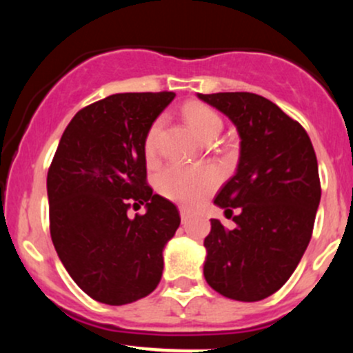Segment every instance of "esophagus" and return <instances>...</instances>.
<instances>
[{"instance_id": "esophagus-1", "label": "esophagus", "mask_w": 353, "mask_h": 353, "mask_svg": "<svg viewBox=\"0 0 353 353\" xmlns=\"http://www.w3.org/2000/svg\"><path fill=\"white\" fill-rule=\"evenodd\" d=\"M181 221L182 224H188L189 222V212L184 208H181Z\"/></svg>"}]
</instances>
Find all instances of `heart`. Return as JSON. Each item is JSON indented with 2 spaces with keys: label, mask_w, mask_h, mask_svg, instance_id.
Returning a JSON list of instances; mask_svg holds the SVG:
<instances>
[{
  "label": "heart",
  "mask_w": 353,
  "mask_h": 353,
  "mask_svg": "<svg viewBox=\"0 0 353 353\" xmlns=\"http://www.w3.org/2000/svg\"><path fill=\"white\" fill-rule=\"evenodd\" d=\"M184 119L194 129L197 136L204 141H212L222 129L221 116L212 108L202 103H189L182 109ZM164 119L156 117L148 128L143 141V152L148 163L156 161L159 151V137L163 131ZM219 174L216 169L185 168L181 164H171L163 169L157 176V189L164 197L182 205L194 208L217 188Z\"/></svg>",
  "instance_id": "1"
}]
</instances>
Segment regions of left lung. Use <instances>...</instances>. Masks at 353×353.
<instances>
[{
  "label": "left lung",
  "instance_id": "8db88e82",
  "mask_svg": "<svg viewBox=\"0 0 353 353\" xmlns=\"http://www.w3.org/2000/svg\"><path fill=\"white\" fill-rule=\"evenodd\" d=\"M199 98L229 116L241 136L237 172L214 199L225 216L239 208L237 228L210 219L204 277L232 301H262L289 281L310 242L322 194L317 156L302 124L272 101L254 92Z\"/></svg>",
  "mask_w": 353,
  "mask_h": 353
}]
</instances>
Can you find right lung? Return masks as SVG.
I'll use <instances>...</instances> for the list:
<instances>
[{"instance_id": "right-lung-1", "label": "right lung", "mask_w": 353, "mask_h": 353, "mask_svg": "<svg viewBox=\"0 0 353 353\" xmlns=\"http://www.w3.org/2000/svg\"><path fill=\"white\" fill-rule=\"evenodd\" d=\"M174 92H119L76 112L48 171L50 232L61 262L94 301L124 305L152 292L181 224L152 194L143 141ZM148 210L131 219V205Z\"/></svg>"}]
</instances>
